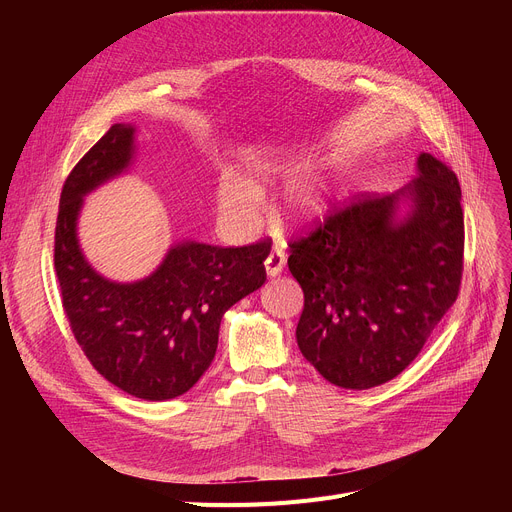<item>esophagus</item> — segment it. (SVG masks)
I'll list each match as a JSON object with an SVG mask.
<instances>
[{
  "instance_id": "34e87169",
  "label": "esophagus",
  "mask_w": 512,
  "mask_h": 512,
  "mask_svg": "<svg viewBox=\"0 0 512 512\" xmlns=\"http://www.w3.org/2000/svg\"><path fill=\"white\" fill-rule=\"evenodd\" d=\"M284 263H286V259H284V253L280 249H274L270 255H267V259H265V274H267V278L280 276L282 270H284Z\"/></svg>"
}]
</instances>
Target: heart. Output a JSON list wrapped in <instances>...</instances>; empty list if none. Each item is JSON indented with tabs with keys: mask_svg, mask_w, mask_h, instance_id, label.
Returning <instances> with one entry per match:
<instances>
[{
	"mask_svg": "<svg viewBox=\"0 0 512 512\" xmlns=\"http://www.w3.org/2000/svg\"><path fill=\"white\" fill-rule=\"evenodd\" d=\"M247 178L222 174L215 184V205L224 226L236 234H247L261 222V195L270 188L299 180L307 172L305 161L282 151H257L247 157ZM334 188L324 176L294 182L278 205V218L290 228H309L332 209Z\"/></svg>",
	"mask_w": 512,
	"mask_h": 512,
	"instance_id": "1",
	"label": "heart"
}]
</instances>
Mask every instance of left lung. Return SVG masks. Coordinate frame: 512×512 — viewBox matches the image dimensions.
Returning <instances> with one entry per match:
<instances>
[{
    "instance_id": "8db88e82",
    "label": "left lung",
    "mask_w": 512,
    "mask_h": 512,
    "mask_svg": "<svg viewBox=\"0 0 512 512\" xmlns=\"http://www.w3.org/2000/svg\"><path fill=\"white\" fill-rule=\"evenodd\" d=\"M463 249L459 180L421 153L415 180L290 245L288 270L305 292L303 357L346 390L396 378L456 301Z\"/></svg>"
}]
</instances>
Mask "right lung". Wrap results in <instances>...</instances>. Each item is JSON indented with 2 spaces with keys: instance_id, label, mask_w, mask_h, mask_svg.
I'll return each instance as SVG.
<instances>
[{
  "instance_id": "1",
  "label": "right lung",
  "mask_w": 512,
  "mask_h": 512,
  "mask_svg": "<svg viewBox=\"0 0 512 512\" xmlns=\"http://www.w3.org/2000/svg\"><path fill=\"white\" fill-rule=\"evenodd\" d=\"M134 134V124H114L66 178L53 261L72 334L91 365L130 396L170 400L211 365L222 315L263 286L270 245L178 240L149 276L103 278L80 249L78 218L89 193L130 170Z\"/></svg>"
}]
</instances>
